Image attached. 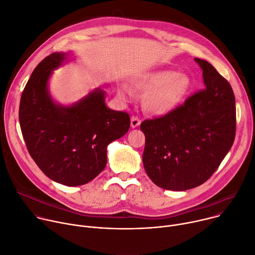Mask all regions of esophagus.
<instances>
[{
  "instance_id": "1",
  "label": "esophagus",
  "mask_w": 255,
  "mask_h": 255,
  "mask_svg": "<svg viewBox=\"0 0 255 255\" xmlns=\"http://www.w3.org/2000/svg\"><path fill=\"white\" fill-rule=\"evenodd\" d=\"M140 123H141V121L138 117H135V116L131 117V127L132 128H137L138 126L140 125Z\"/></svg>"
}]
</instances>
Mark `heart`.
<instances>
[{"instance_id":"1","label":"heart","mask_w":255,"mask_h":255,"mask_svg":"<svg viewBox=\"0 0 255 255\" xmlns=\"http://www.w3.org/2000/svg\"><path fill=\"white\" fill-rule=\"evenodd\" d=\"M132 84L136 90L144 95V110L154 116H166L177 110L192 88V80L187 74L176 73L167 69L141 73L133 78ZM120 95L131 98L133 92L129 86L122 84Z\"/></svg>"}]
</instances>
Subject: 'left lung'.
I'll return each mask as SVG.
<instances>
[{"instance_id": "8db88e82", "label": "left lung", "mask_w": 255, "mask_h": 255, "mask_svg": "<svg viewBox=\"0 0 255 255\" xmlns=\"http://www.w3.org/2000/svg\"><path fill=\"white\" fill-rule=\"evenodd\" d=\"M205 88L164 117L145 120L142 155L146 174L156 186L192 189L208 180L233 145L235 96L230 83L207 61L195 58Z\"/></svg>"}]
</instances>
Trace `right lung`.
Instances as JSON below:
<instances>
[{"mask_svg": "<svg viewBox=\"0 0 255 255\" xmlns=\"http://www.w3.org/2000/svg\"><path fill=\"white\" fill-rule=\"evenodd\" d=\"M69 55L53 53L36 66L22 92L19 122L28 152L44 175L66 186H79L105 169L107 147L128 132L130 117L107 107L102 88L71 106L53 100L50 77L70 60Z\"/></svg>", "mask_w": 255, "mask_h": 255, "instance_id": "obj_1", "label": "right lung"}]
</instances>
